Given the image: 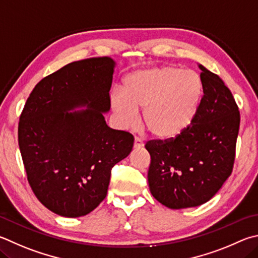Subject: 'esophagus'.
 I'll return each mask as SVG.
<instances>
[{
	"label": "esophagus",
	"mask_w": 258,
	"mask_h": 258,
	"mask_svg": "<svg viewBox=\"0 0 258 258\" xmlns=\"http://www.w3.org/2000/svg\"><path fill=\"white\" fill-rule=\"evenodd\" d=\"M144 147V143L141 139L139 138H135L134 139V149H140V148H143Z\"/></svg>",
	"instance_id": "esophagus-1"
}]
</instances>
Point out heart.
Instances as JSON below:
<instances>
[{"label":"heart","mask_w":258,"mask_h":258,"mask_svg":"<svg viewBox=\"0 0 258 258\" xmlns=\"http://www.w3.org/2000/svg\"><path fill=\"white\" fill-rule=\"evenodd\" d=\"M198 73L174 65L137 70L123 79V91L114 90L110 107L118 123L128 127L143 110V124L151 137L172 141L187 132L198 117L203 98Z\"/></svg>","instance_id":"1"}]
</instances>
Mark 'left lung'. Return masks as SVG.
Returning a JSON list of instances; mask_svg holds the SVG:
<instances>
[{
  "label": "left lung",
  "mask_w": 258,
  "mask_h": 258,
  "mask_svg": "<svg viewBox=\"0 0 258 258\" xmlns=\"http://www.w3.org/2000/svg\"><path fill=\"white\" fill-rule=\"evenodd\" d=\"M203 98L193 125L172 141H151L148 181L158 202L174 210L207 203L231 175L240 115L231 91L199 64Z\"/></svg>",
  "instance_id": "obj_1"
}]
</instances>
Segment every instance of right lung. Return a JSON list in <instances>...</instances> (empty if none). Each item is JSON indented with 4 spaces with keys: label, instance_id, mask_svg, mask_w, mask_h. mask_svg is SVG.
<instances>
[{
    "label": "right lung",
    "instance_id": "obj_1",
    "mask_svg": "<svg viewBox=\"0 0 258 258\" xmlns=\"http://www.w3.org/2000/svg\"><path fill=\"white\" fill-rule=\"evenodd\" d=\"M115 67L108 56L65 65L37 83L21 113L18 138L28 181L60 217L95 210L111 168L132 151L133 135L105 120Z\"/></svg>",
    "mask_w": 258,
    "mask_h": 258
}]
</instances>
